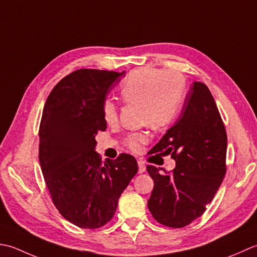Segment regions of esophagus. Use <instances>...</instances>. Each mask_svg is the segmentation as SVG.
<instances>
[{"label":"esophagus","instance_id":"obj_1","mask_svg":"<svg viewBox=\"0 0 257 257\" xmlns=\"http://www.w3.org/2000/svg\"><path fill=\"white\" fill-rule=\"evenodd\" d=\"M138 164H139V173L140 174H142V173H144L146 171V166L142 161H138Z\"/></svg>","mask_w":257,"mask_h":257}]
</instances>
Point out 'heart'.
Here are the masks:
<instances>
[{"label": "heart", "mask_w": 257, "mask_h": 257, "mask_svg": "<svg viewBox=\"0 0 257 257\" xmlns=\"http://www.w3.org/2000/svg\"><path fill=\"white\" fill-rule=\"evenodd\" d=\"M184 82L179 73L155 69H140L130 73L121 84L123 101L141 107V122L153 128H162L174 121L183 101ZM104 119L108 124L117 121V107L111 99L103 103ZM148 142L144 132L127 136L126 144L139 151Z\"/></svg>", "instance_id": "b5f03b06"}]
</instances>
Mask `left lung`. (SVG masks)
<instances>
[{
	"label": "left lung",
	"instance_id": "left-lung-1",
	"mask_svg": "<svg viewBox=\"0 0 257 257\" xmlns=\"http://www.w3.org/2000/svg\"><path fill=\"white\" fill-rule=\"evenodd\" d=\"M227 135L208 87L194 82L175 124L150 154L174 159L172 172L148 165L154 181L148 206L159 223L180 228L205 212L226 172Z\"/></svg>",
	"mask_w": 257,
	"mask_h": 257
}]
</instances>
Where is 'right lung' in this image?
Returning a JSON list of instances; mask_svg holds the SVG:
<instances>
[{
    "mask_svg": "<svg viewBox=\"0 0 257 257\" xmlns=\"http://www.w3.org/2000/svg\"><path fill=\"white\" fill-rule=\"evenodd\" d=\"M124 73L73 72L54 86L42 113L39 160L46 186L61 215L81 228L111 221L139 170L132 155L102 162L95 152V136L106 130L103 103Z\"/></svg>",
    "mask_w": 257,
    "mask_h": 257,
    "instance_id": "add662e5",
    "label": "right lung"
}]
</instances>
